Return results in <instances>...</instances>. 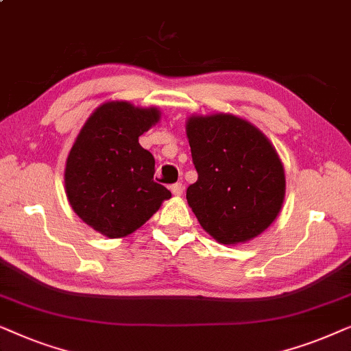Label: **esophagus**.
Instances as JSON below:
<instances>
[{
	"mask_svg": "<svg viewBox=\"0 0 351 351\" xmlns=\"http://www.w3.org/2000/svg\"><path fill=\"white\" fill-rule=\"evenodd\" d=\"M183 191H184V186L183 184L176 183V184L171 186V194L175 195V197H180V195L183 194Z\"/></svg>",
	"mask_w": 351,
	"mask_h": 351,
	"instance_id": "1",
	"label": "esophagus"
}]
</instances>
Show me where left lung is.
<instances>
[{
	"label": "left lung",
	"mask_w": 351,
	"mask_h": 351,
	"mask_svg": "<svg viewBox=\"0 0 351 351\" xmlns=\"http://www.w3.org/2000/svg\"><path fill=\"white\" fill-rule=\"evenodd\" d=\"M186 134L199 178L186 193L200 226L224 245L268 230L286 197V173L273 143L232 114L191 115Z\"/></svg>",
	"instance_id": "obj_1"
}]
</instances>
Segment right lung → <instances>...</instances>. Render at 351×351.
I'll list each match as a JSON object with an SVG mask.
<instances>
[{"label": "right lung", "instance_id": "right-lung-1", "mask_svg": "<svg viewBox=\"0 0 351 351\" xmlns=\"http://www.w3.org/2000/svg\"><path fill=\"white\" fill-rule=\"evenodd\" d=\"M160 115L158 107L107 101L88 117L70 149L64 171L70 207L109 239L132 234L171 197L154 181L156 160L139 144Z\"/></svg>", "mask_w": 351, "mask_h": 351}]
</instances>
